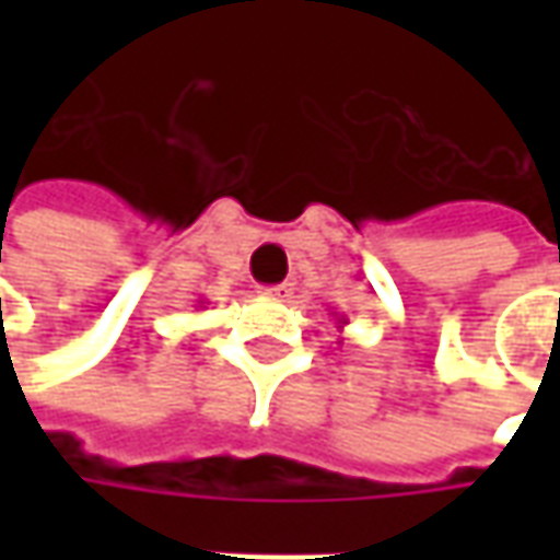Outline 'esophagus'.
I'll list each match as a JSON object with an SVG mask.
<instances>
[{"instance_id": "esophagus-1", "label": "esophagus", "mask_w": 560, "mask_h": 560, "mask_svg": "<svg viewBox=\"0 0 560 560\" xmlns=\"http://www.w3.org/2000/svg\"><path fill=\"white\" fill-rule=\"evenodd\" d=\"M264 296H272V300H284L291 293V284H272V288H260Z\"/></svg>"}]
</instances>
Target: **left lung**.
I'll return each instance as SVG.
<instances>
[{
  "label": "left lung",
  "mask_w": 560,
  "mask_h": 560,
  "mask_svg": "<svg viewBox=\"0 0 560 560\" xmlns=\"http://www.w3.org/2000/svg\"><path fill=\"white\" fill-rule=\"evenodd\" d=\"M332 317H336V327H345V324H348V317H345V315H332Z\"/></svg>",
  "instance_id": "obj_1"
}]
</instances>
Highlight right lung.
Masks as SVG:
<instances>
[{"label":"right lung","mask_w":560,"mask_h":560,"mask_svg":"<svg viewBox=\"0 0 560 560\" xmlns=\"http://www.w3.org/2000/svg\"><path fill=\"white\" fill-rule=\"evenodd\" d=\"M197 305H200V308H203V303H197Z\"/></svg>","instance_id":"obj_1"}]
</instances>
